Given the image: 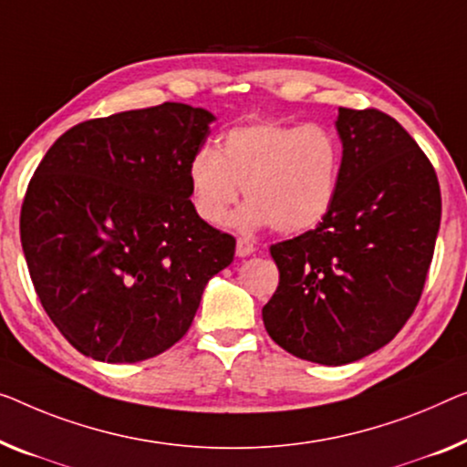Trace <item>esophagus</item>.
<instances>
[{
	"label": "esophagus",
	"instance_id": "esophagus-1",
	"mask_svg": "<svg viewBox=\"0 0 467 467\" xmlns=\"http://www.w3.org/2000/svg\"><path fill=\"white\" fill-rule=\"evenodd\" d=\"M255 252V245L249 239H236V255L247 257Z\"/></svg>",
	"mask_w": 467,
	"mask_h": 467
}]
</instances>
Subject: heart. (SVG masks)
Segmentation results:
<instances>
[{
    "mask_svg": "<svg viewBox=\"0 0 467 467\" xmlns=\"http://www.w3.org/2000/svg\"><path fill=\"white\" fill-rule=\"evenodd\" d=\"M342 149L318 123L260 121L226 131L189 165L191 197L207 224H222L239 199H249L233 224L243 233L273 224L278 233H306L329 213L337 192Z\"/></svg>",
    "mask_w": 467,
    "mask_h": 467,
    "instance_id": "obj_1",
    "label": "heart"
}]
</instances>
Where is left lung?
Listing matches in <instances>:
<instances>
[{"mask_svg": "<svg viewBox=\"0 0 467 467\" xmlns=\"http://www.w3.org/2000/svg\"><path fill=\"white\" fill-rule=\"evenodd\" d=\"M337 192L315 231L276 243L278 287L262 308L297 358L348 365L386 346L413 315L441 228L432 163L392 117L339 109Z\"/></svg>", "mask_w": 467, "mask_h": 467, "instance_id": "1", "label": "left lung"}]
</instances>
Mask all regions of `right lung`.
<instances>
[{"label":"right lung","mask_w":467,"mask_h":467,"mask_svg":"<svg viewBox=\"0 0 467 467\" xmlns=\"http://www.w3.org/2000/svg\"><path fill=\"white\" fill-rule=\"evenodd\" d=\"M215 117L182 102L75 125L20 212L33 287L58 331L102 363H138L189 331L234 236L199 218L189 165Z\"/></svg>","instance_id":"1"}]
</instances>
